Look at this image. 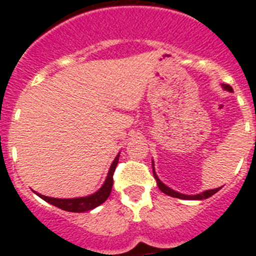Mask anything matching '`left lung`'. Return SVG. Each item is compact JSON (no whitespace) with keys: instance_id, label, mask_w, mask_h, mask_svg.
Segmentation results:
<instances>
[{"instance_id":"1","label":"left lung","mask_w":256,"mask_h":256,"mask_svg":"<svg viewBox=\"0 0 256 256\" xmlns=\"http://www.w3.org/2000/svg\"><path fill=\"white\" fill-rule=\"evenodd\" d=\"M223 87L227 90V91H232V87H230V84H223ZM154 170V168H152ZM154 177H155L156 180V183H158V186H159V188L162 190L164 194H166V195L172 196V198H183V200H204V198H210V196H212L214 194H216V192L219 191L220 188H214V190H209V191H205L202 192V194H198V195H195V196H187V195H183V194H180V192H176L173 191L172 188H169V187H166L164 184V183L162 182V180L158 178V176H156L155 170H154Z\"/></svg>"}]
</instances>
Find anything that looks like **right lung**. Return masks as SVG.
<instances>
[{"label":"right lung","mask_w":256,"mask_h":256,"mask_svg":"<svg viewBox=\"0 0 256 256\" xmlns=\"http://www.w3.org/2000/svg\"><path fill=\"white\" fill-rule=\"evenodd\" d=\"M118 160H119V155L115 158V160L112 162V166H110V170H108V178H106L104 186L101 187L96 194L91 196H87V198H47V196L40 195V194H37L40 198H44V201L50 202V204L55 205L56 208H60L62 210H66V212H88V210L94 209L96 206L101 205L102 202H105L106 198L110 196V192H112V182H114V172L115 168H116Z\"/></svg>","instance_id":"add662e5"}]
</instances>
